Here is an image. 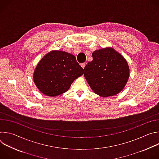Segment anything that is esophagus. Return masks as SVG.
<instances>
[{
	"label": "esophagus",
	"instance_id": "esophagus-1",
	"mask_svg": "<svg viewBox=\"0 0 159 159\" xmlns=\"http://www.w3.org/2000/svg\"><path fill=\"white\" fill-rule=\"evenodd\" d=\"M85 63H82L80 65H81V66L83 68V69H84V67H85Z\"/></svg>",
	"mask_w": 159,
	"mask_h": 159
}]
</instances>
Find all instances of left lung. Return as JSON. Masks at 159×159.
Listing matches in <instances>:
<instances>
[{"label":"left lung","instance_id":"1","mask_svg":"<svg viewBox=\"0 0 159 159\" xmlns=\"http://www.w3.org/2000/svg\"><path fill=\"white\" fill-rule=\"evenodd\" d=\"M93 60L84 67V77L94 93L109 97L124 89L129 76L125 58L112 48L94 51Z\"/></svg>","mask_w":159,"mask_h":159}]
</instances>
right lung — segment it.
Returning a JSON list of instances; mask_svg holds the SVG:
<instances>
[{
    "instance_id": "1",
    "label": "right lung",
    "mask_w": 159,
    "mask_h": 159,
    "mask_svg": "<svg viewBox=\"0 0 159 159\" xmlns=\"http://www.w3.org/2000/svg\"><path fill=\"white\" fill-rule=\"evenodd\" d=\"M84 72L74 55L53 50L44 55L38 63L33 80L41 93L55 97L66 92L72 82Z\"/></svg>"
}]
</instances>
